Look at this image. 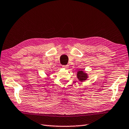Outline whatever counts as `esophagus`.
Returning <instances> with one entry per match:
<instances>
[{"instance_id": "1", "label": "esophagus", "mask_w": 129, "mask_h": 129, "mask_svg": "<svg viewBox=\"0 0 129 129\" xmlns=\"http://www.w3.org/2000/svg\"><path fill=\"white\" fill-rule=\"evenodd\" d=\"M62 68H64V69H68V66H62Z\"/></svg>"}]
</instances>
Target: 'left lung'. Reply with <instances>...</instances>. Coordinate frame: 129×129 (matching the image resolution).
I'll return each mask as SVG.
<instances>
[{"instance_id": "obj_1", "label": "left lung", "mask_w": 129, "mask_h": 129, "mask_svg": "<svg viewBox=\"0 0 129 129\" xmlns=\"http://www.w3.org/2000/svg\"><path fill=\"white\" fill-rule=\"evenodd\" d=\"M77 77L81 82H83L88 78V74L83 71H79L77 72Z\"/></svg>"}]
</instances>
